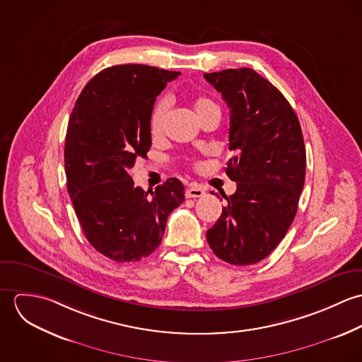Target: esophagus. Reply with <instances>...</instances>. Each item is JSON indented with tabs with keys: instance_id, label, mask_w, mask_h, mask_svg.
Returning <instances> with one entry per match:
<instances>
[{
	"instance_id": "1",
	"label": "esophagus",
	"mask_w": 362,
	"mask_h": 362,
	"mask_svg": "<svg viewBox=\"0 0 362 362\" xmlns=\"http://www.w3.org/2000/svg\"><path fill=\"white\" fill-rule=\"evenodd\" d=\"M204 195H205V191L201 189V188H198V187H195V185H191V187L185 191V197H187V198H201V197H204Z\"/></svg>"
}]
</instances>
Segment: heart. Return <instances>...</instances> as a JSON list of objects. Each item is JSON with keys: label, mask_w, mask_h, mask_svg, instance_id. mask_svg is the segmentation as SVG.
Segmentation results:
<instances>
[{"label": "heart", "mask_w": 362, "mask_h": 362, "mask_svg": "<svg viewBox=\"0 0 362 362\" xmlns=\"http://www.w3.org/2000/svg\"><path fill=\"white\" fill-rule=\"evenodd\" d=\"M192 107H194V112L197 114L198 118L207 111L218 110L216 103L205 96H198L197 99H194ZM167 114H168V100L167 99L157 100L152 108L151 119H149V129H151L152 136H158L163 132Z\"/></svg>", "instance_id": "b5f03b06"}]
</instances>
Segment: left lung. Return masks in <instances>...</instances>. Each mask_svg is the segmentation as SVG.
I'll list each match as a JSON object with an SVG mask.
<instances>
[{
    "mask_svg": "<svg viewBox=\"0 0 362 362\" xmlns=\"http://www.w3.org/2000/svg\"><path fill=\"white\" fill-rule=\"evenodd\" d=\"M230 108L226 174L237 191L206 233L217 258L254 264L291 226L305 181V145L297 114L281 92L251 68L204 75Z\"/></svg>",
    "mask_w": 362,
    "mask_h": 362,
    "instance_id": "8db88e82",
    "label": "left lung"
}]
</instances>
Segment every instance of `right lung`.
<instances>
[{"label":"right lung","mask_w":362,"mask_h":362,"mask_svg":"<svg viewBox=\"0 0 362 362\" xmlns=\"http://www.w3.org/2000/svg\"><path fill=\"white\" fill-rule=\"evenodd\" d=\"M178 75L142 64L114 65L89 81L72 110L64 149L68 194L90 245L115 262L155 252L167 217L185 199L178 178L145 192L129 175L152 146L156 98Z\"/></svg>","instance_id":"obj_1"}]
</instances>
